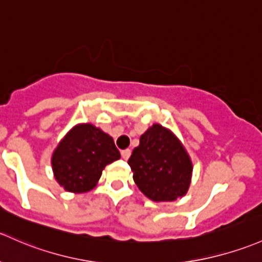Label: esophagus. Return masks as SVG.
Segmentation results:
<instances>
[{"label": "esophagus", "instance_id": "obj_1", "mask_svg": "<svg viewBox=\"0 0 262 262\" xmlns=\"http://www.w3.org/2000/svg\"><path fill=\"white\" fill-rule=\"evenodd\" d=\"M120 154H122V158L124 159V161H128L129 157H130V154H132V150L130 149H123L122 152H120Z\"/></svg>", "mask_w": 262, "mask_h": 262}]
</instances>
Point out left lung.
Masks as SVG:
<instances>
[{
    "instance_id": "obj_1",
    "label": "left lung",
    "mask_w": 262,
    "mask_h": 262,
    "mask_svg": "<svg viewBox=\"0 0 262 262\" xmlns=\"http://www.w3.org/2000/svg\"><path fill=\"white\" fill-rule=\"evenodd\" d=\"M128 164L138 188L157 202L177 200L189 187L191 159L180 140L159 124L140 137Z\"/></svg>"
}]
</instances>
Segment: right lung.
<instances>
[{
    "instance_id": "add662e5",
    "label": "right lung",
    "mask_w": 262,
    "mask_h": 262,
    "mask_svg": "<svg viewBox=\"0 0 262 262\" xmlns=\"http://www.w3.org/2000/svg\"><path fill=\"white\" fill-rule=\"evenodd\" d=\"M119 158L112 137L92 124H81L52 154V169L66 191L82 193L94 188L104 167Z\"/></svg>"
}]
</instances>
